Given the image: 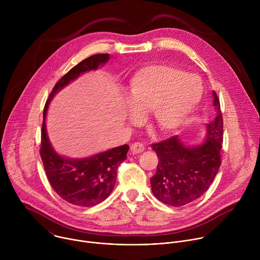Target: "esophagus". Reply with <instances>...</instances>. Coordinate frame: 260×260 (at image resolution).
<instances>
[{"mask_svg": "<svg viewBox=\"0 0 260 260\" xmlns=\"http://www.w3.org/2000/svg\"><path fill=\"white\" fill-rule=\"evenodd\" d=\"M145 150V146L144 144L140 143V142H136L134 143L132 146H131V151L133 154H138V153H141Z\"/></svg>", "mask_w": 260, "mask_h": 260, "instance_id": "1", "label": "esophagus"}]
</instances>
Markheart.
Returning <instances> with one entry per match:
<instances>
[{
	"label": "heart",
	"instance_id": "b5f03b06",
	"mask_svg": "<svg viewBox=\"0 0 260 260\" xmlns=\"http://www.w3.org/2000/svg\"><path fill=\"white\" fill-rule=\"evenodd\" d=\"M203 84L194 74L168 64L140 69L132 77L129 102L138 114L152 111L154 125L164 133L178 129L199 105ZM134 121L138 120L133 115Z\"/></svg>",
	"mask_w": 260,
	"mask_h": 260
}]
</instances>
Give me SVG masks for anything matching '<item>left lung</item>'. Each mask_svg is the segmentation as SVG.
Here are the masks:
<instances>
[{
	"mask_svg": "<svg viewBox=\"0 0 260 260\" xmlns=\"http://www.w3.org/2000/svg\"><path fill=\"white\" fill-rule=\"evenodd\" d=\"M217 107L215 120L207 125V140L197 147H185L176 137L151 145L158 157L155 175L150 178L157 200L172 207H181L201 198L210 187L221 165L223 142V117L214 92Z\"/></svg>",
	"mask_w": 260,
	"mask_h": 260,
	"instance_id": "left-lung-1",
	"label": "left lung"
}]
</instances>
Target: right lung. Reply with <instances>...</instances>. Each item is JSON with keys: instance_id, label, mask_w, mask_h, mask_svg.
Masks as SVG:
<instances>
[{"instance_id": "obj_1", "label": "right lung", "mask_w": 260, "mask_h": 260, "mask_svg": "<svg viewBox=\"0 0 260 260\" xmlns=\"http://www.w3.org/2000/svg\"><path fill=\"white\" fill-rule=\"evenodd\" d=\"M109 59L108 53L94 54L73 67L56 82L43 111L40 155L48 181L66 202L78 207H92L105 201L113 190L117 170L126 159L128 145L99 153L88 158L72 160L56 154L49 143L45 127L48 105L53 95L80 74L95 70Z\"/></svg>"}]
</instances>
